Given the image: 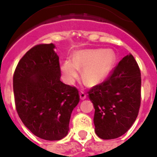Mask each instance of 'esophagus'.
<instances>
[{
  "mask_svg": "<svg viewBox=\"0 0 157 157\" xmlns=\"http://www.w3.org/2000/svg\"><path fill=\"white\" fill-rule=\"evenodd\" d=\"M80 98H81V100H85L86 98V94L83 90L80 91Z\"/></svg>",
  "mask_w": 157,
  "mask_h": 157,
  "instance_id": "1",
  "label": "esophagus"
}]
</instances>
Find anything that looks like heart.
<instances>
[{"instance_id": "1", "label": "heart", "mask_w": 157, "mask_h": 157, "mask_svg": "<svg viewBox=\"0 0 157 157\" xmlns=\"http://www.w3.org/2000/svg\"><path fill=\"white\" fill-rule=\"evenodd\" d=\"M115 52L112 49H86L78 51L74 54L73 61L63 62L61 69L69 83L75 81L78 69L82 68L81 77L88 86H95L102 82L114 67Z\"/></svg>"}]
</instances>
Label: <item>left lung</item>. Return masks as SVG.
Returning a JSON list of instances; mask_svg holds the SVG:
<instances>
[{"label":"left lung","mask_w":157,"mask_h":157,"mask_svg":"<svg viewBox=\"0 0 157 157\" xmlns=\"http://www.w3.org/2000/svg\"><path fill=\"white\" fill-rule=\"evenodd\" d=\"M141 71L132 54L125 56L104 82L90 90L94 108V131L101 139H114L128 132L141 105Z\"/></svg>","instance_id":"8db88e82"}]
</instances>
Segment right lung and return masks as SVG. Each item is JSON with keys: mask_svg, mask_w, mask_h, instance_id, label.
I'll list each match as a JSON object with an SVG mask.
<instances>
[{"mask_svg": "<svg viewBox=\"0 0 157 157\" xmlns=\"http://www.w3.org/2000/svg\"><path fill=\"white\" fill-rule=\"evenodd\" d=\"M54 44H39L20 60L13 76L15 108L27 128L39 138L57 141L69 131L78 90L60 81Z\"/></svg>", "mask_w": 157, "mask_h": 157, "instance_id": "add662e5", "label": "right lung"}]
</instances>
